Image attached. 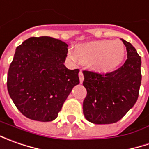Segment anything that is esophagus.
I'll return each instance as SVG.
<instances>
[{
    "mask_svg": "<svg viewBox=\"0 0 149 149\" xmlns=\"http://www.w3.org/2000/svg\"><path fill=\"white\" fill-rule=\"evenodd\" d=\"M79 81H80V83H82L84 80V74L82 71H79Z\"/></svg>",
    "mask_w": 149,
    "mask_h": 149,
    "instance_id": "34e87169",
    "label": "esophagus"
}]
</instances>
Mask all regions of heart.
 Listing matches in <instances>:
<instances>
[{
    "instance_id": "heart-1",
    "label": "heart",
    "mask_w": 149,
    "mask_h": 149,
    "mask_svg": "<svg viewBox=\"0 0 149 149\" xmlns=\"http://www.w3.org/2000/svg\"><path fill=\"white\" fill-rule=\"evenodd\" d=\"M125 46L118 40H100L78 45L75 50H69L68 57L73 62L80 61L97 73L114 70L123 62Z\"/></svg>"
}]
</instances>
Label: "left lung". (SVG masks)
<instances>
[{
  "mask_svg": "<svg viewBox=\"0 0 149 149\" xmlns=\"http://www.w3.org/2000/svg\"><path fill=\"white\" fill-rule=\"evenodd\" d=\"M121 40L128 57L123 66L105 75L83 71V85L87 90L84 114L88 121L95 124L118 122L133 108L139 97L141 57L131 44Z\"/></svg>",
  "mask_w": 149,
  "mask_h": 149,
  "instance_id": "left-lung-1",
  "label": "left lung"
}]
</instances>
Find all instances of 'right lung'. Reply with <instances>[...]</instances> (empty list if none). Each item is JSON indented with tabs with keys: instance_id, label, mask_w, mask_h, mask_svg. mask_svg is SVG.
Instances as JSON below:
<instances>
[{
	"instance_id": "1",
	"label": "right lung",
	"mask_w": 149,
	"mask_h": 149,
	"mask_svg": "<svg viewBox=\"0 0 149 149\" xmlns=\"http://www.w3.org/2000/svg\"><path fill=\"white\" fill-rule=\"evenodd\" d=\"M67 52V44L49 36L29 38L16 48L8 70L7 89L26 118L53 121L79 84V70L64 65Z\"/></svg>"
}]
</instances>
